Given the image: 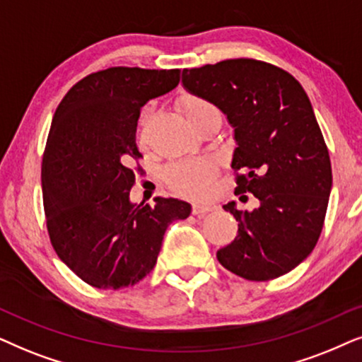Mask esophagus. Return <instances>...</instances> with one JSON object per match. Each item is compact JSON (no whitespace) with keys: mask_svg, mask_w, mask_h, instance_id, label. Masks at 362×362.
<instances>
[{"mask_svg":"<svg viewBox=\"0 0 362 362\" xmlns=\"http://www.w3.org/2000/svg\"><path fill=\"white\" fill-rule=\"evenodd\" d=\"M211 210H214V206L209 204H202V202H195V204L192 205V214L197 216L209 214V211H211Z\"/></svg>","mask_w":362,"mask_h":362,"instance_id":"obj_1","label":"esophagus"}]
</instances>
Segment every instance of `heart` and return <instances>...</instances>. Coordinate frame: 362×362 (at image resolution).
I'll return each mask as SVG.
<instances>
[{
  "label": "heart",
  "mask_w": 362,
  "mask_h": 362,
  "mask_svg": "<svg viewBox=\"0 0 362 362\" xmlns=\"http://www.w3.org/2000/svg\"><path fill=\"white\" fill-rule=\"evenodd\" d=\"M182 112L194 125L204 122L209 117H220V110L214 103L202 95L187 94L180 99ZM151 120V110L146 109L142 114V124L146 125ZM215 168L209 160L194 158V160H180L165 168V180L178 194L189 197H202L209 189V182L214 175Z\"/></svg>",
  "instance_id": "1"
}]
</instances>
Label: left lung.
<instances>
[{"label":"left lung","instance_id":"8db88e82","mask_svg":"<svg viewBox=\"0 0 362 362\" xmlns=\"http://www.w3.org/2000/svg\"><path fill=\"white\" fill-rule=\"evenodd\" d=\"M182 83L228 117L237 141L235 194L250 192L259 202L252 211L223 205L238 235L216 252L220 264L250 281L291 272L316 247L332 185L329 152L305 89L281 67L248 57L184 69Z\"/></svg>","mask_w":362,"mask_h":362}]
</instances>
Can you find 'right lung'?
<instances>
[{
  "mask_svg": "<svg viewBox=\"0 0 362 362\" xmlns=\"http://www.w3.org/2000/svg\"><path fill=\"white\" fill-rule=\"evenodd\" d=\"M178 81V69L109 67L72 86L52 117L41 167L47 233L57 257L99 290L147 276L167 226L190 215L178 199L157 197L153 206L129 200L142 172L141 107Z\"/></svg>",
  "mask_w": 362,
  "mask_h": 362,
  "instance_id": "1",
  "label": "right lung"
}]
</instances>
